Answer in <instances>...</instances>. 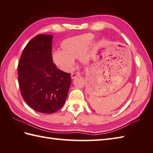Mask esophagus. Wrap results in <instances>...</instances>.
Wrapping results in <instances>:
<instances>
[{
    "label": "esophagus",
    "instance_id": "34e87169",
    "mask_svg": "<svg viewBox=\"0 0 153 153\" xmlns=\"http://www.w3.org/2000/svg\"><path fill=\"white\" fill-rule=\"evenodd\" d=\"M79 76V73H78V72H76V73L71 74V79H74L75 77H77V76Z\"/></svg>",
    "mask_w": 153,
    "mask_h": 153
}]
</instances>
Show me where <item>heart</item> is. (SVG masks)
<instances>
[{"mask_svg": "<svg viewBox=\"0 0 153 153\" xmlns=\"http://www.w3.org/2000/svg\"><path fill=\"white\" fill-rule=\"evenodd\" d=\"M94 38L92 34H84L63 40L60 45L62 51L53 52V62L58 68L65 72L71 70L74 59L77 58L79 57L82 63H88L90 55L85 51L92 43Z\"/></svg>", "mask_w": 153, "mask_h": 153, "instance_id": "1", "label": "heart"}]
</instances>
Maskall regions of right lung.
I'll return each mask as SVG.
<instances>
[{
	"label": "right lung",
	"instance_id": "add662e5",
	"mask_svg": "<svg viewBox=\"0 0 153 153\" xmlns=\"http://www.w3.org/2000/svg\"><path fill=\"white\" fill-rule=\"evenodd\" d=\"M53 35L33 38L22 52L19 84L26 103L37 112L51 114L65 104L71 83L70 74L58 69L52 60Z\"/></svg>",
	"mask_w": 153,
	"mask_h": 153
}]
</instances>
